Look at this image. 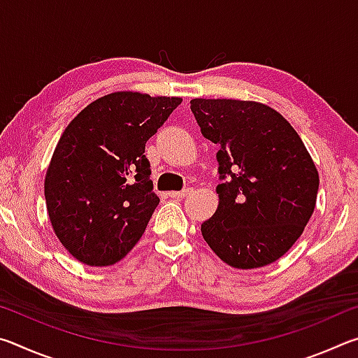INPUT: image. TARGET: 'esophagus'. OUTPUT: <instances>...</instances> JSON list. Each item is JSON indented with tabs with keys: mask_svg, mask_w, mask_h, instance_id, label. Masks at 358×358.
Masks as SVG:
<instances>
[{
	"mask_svg": "<svg viewBox=\"0 0 358 358\" xmlns=\"http://www.w3.org/2000/svg\"><path fill=\"white\" fill-rule=\"evenodd\" d=\"M189 192H191V187H186V189H183V191H172V192H169V197L183 199V197H186Z\"/></svg>",
	"mask_w": 358,
	"mask_h": 358,
	"instance_id": "1",
	"label": "esophagus"
}]
</instances>
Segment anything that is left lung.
<instances>
[{
    "instance_id": "1",
    "label": "left lung",
    "mask_w": 358,
    "mask_h": 358,
    "mask_svg": "<svg viewBox=\"0 0 358 358\" xmlns=\"http://www.w3.org/2000/svg\"><path fill=\"white\" fill-rule=\"evenodd\" d=\"M202 136L216 143L220 205L202 237L234 268L284 256L316 207V166L289 121L252 101L192 99Z\"/></svg>"
}]
</instances>
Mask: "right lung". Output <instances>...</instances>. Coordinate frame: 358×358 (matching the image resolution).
Segmentation results:
<instances>
[{"mask_svg":"<svg viewBox=\"0 0 358 358\" xmlns=\"http://www.w3.org/2000/svg\"><path fill=\"white\" fill-rule=\"evenodd\" d=\"M180 104V98L112 93L64 129L44 192L52 227L77 260L113 265L141 240L159 203L145 143Z\"/></svg>","mask_w":358,"mask_h":358,"instance_id":"1","label":"right lung"}]
</instances>
